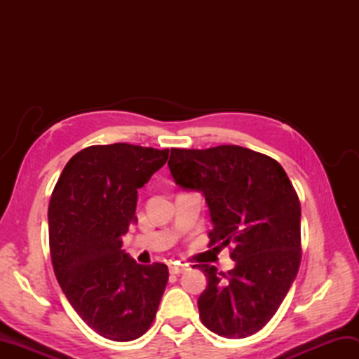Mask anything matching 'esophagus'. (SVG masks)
<instances>
[{"mask_svg": "<svg viewBox=\"0 0 359 359\" xmlns=\"http://www.w3.org/2000/svg\"><path fill=\"white\" fill-rule=\"evenodd\" d=\"M168 269H170L171 274H180V273L187 271V265L180 264V262H171L170 265H168Z\"/></svg>", "mask_w": 359, "mask_h": 359, "instance_id": "34e87169", "label": "esophagus"}]
</instances>
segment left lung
<instances>
[{
	"label": "left lung",
	"mask_w": 359,
	"mask_h": 359,
	"mask_svg": "<svg viewBox=\"0 0 359 359\" xmlns=\"http://www.w3.org/2000/svg\"><path fill=\"white\" fill-rule=\"evenodd\" d=\"M175 185L199 191L208 205L210 243L231 245L234 269L194 265L208 285L197 299L203 325L241 339L276 313L299 270L301 203L276 160L236 144L171 149Z\"/></svg>",
	"instance_id": "8db88e82"
}]
</instances>
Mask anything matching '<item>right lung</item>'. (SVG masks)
Segmentation results:
<instances>
[{
    "label": "right lung",
    "instance_id": "add662e5",
    "mask_svg": "<svg viewBox=\"0 0 359 359\" xmlns=\"http://www.w3.org/2000/svg\"><path fill=\"white\" fill-rule=\"evenodd\" d=\"M170 151L95 144L77 152L49 202L53 271L74 310L111 341L140 338L154 321L168 282L165 264H137L121 238L135 220L137 189Z\"/></svg>",
    "mask_w": 359,
    "mask_h": 359
}]
</instances>
